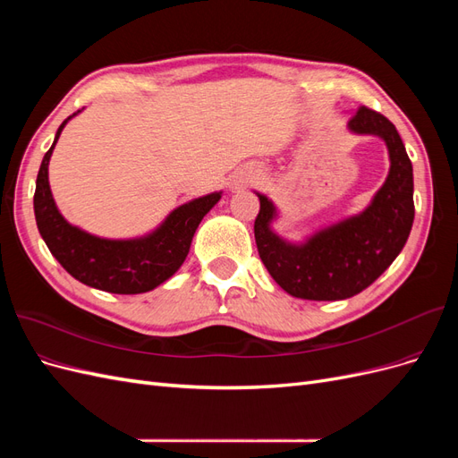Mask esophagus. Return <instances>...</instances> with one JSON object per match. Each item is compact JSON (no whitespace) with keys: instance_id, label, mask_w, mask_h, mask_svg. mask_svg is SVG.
<instances>
[{"instance_id":"esophagus-1","label":"esophagus","mask_w":458,"mask_h":458,"mask_svg":"<svg viewBox=\"0 0 458 458\" xmlns=\"http://www.w3.org/2000/svg\"><path fill=\"white\" fill-rule=\"evenodd\" d=\"M242 183H244V182H233V189H237V187L242 185Z\"/></svg>"}]
</instances>
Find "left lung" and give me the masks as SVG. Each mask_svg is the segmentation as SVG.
I'll return each mask as SVG.
<instances>
[{"label": "left lung", "instance_id": "left-lung-1", "mask_svg": "<svg viewBox=\"0 0 458 458\" xmlns=\"http://www.w3.org/2000/svg\"><path fill=\"white\" fill-rule=\"evenodd\" d=\"M355 135L380 137L390 172L365 210L335 221L294 242L273 229L275 202L254 191L259 214L254 224L258 252L284 293L301 300H345L370 286L403 250L414 219L412 164L394 123L361 106L348 122Z\"/></svg>", "mask_w": 458, "mask_h": 458}]
</instances>
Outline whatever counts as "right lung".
<instances>
[{
	"instance_id": "obj_1",
	"label": "right lung",
	"mask_w": 458,
	"mask_h": 458,
	"mask_svg": "<svg viewBox=\"0 0 458 458\" xmlns=\"http://www.w3.org/2000/svg\"><path fill=\"white\" fill-rule=\"evenodd\" d=\"M81 110L68 116L55 133L51 148L41 160L34 214L36 225L49 252L76 281L110 294H141L155 290L183 266L197 227L219 202L224 191L192 199L164 217L152 231L131 239H106L91 234L64 219L49 187V160L61 131Z\"/></svg>"
}]
</instances>
